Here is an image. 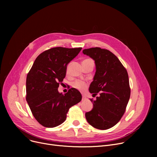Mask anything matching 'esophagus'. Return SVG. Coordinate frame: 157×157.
<instances>
[{
  "instance_id": "obj_1",
  "label": "esophagus",
  "mask_w": 157,
  "mask_h": 157,
  "mask_svg": "<svg viewBox=\"0 0 157 157\" xmlns=\"http://www.w3.org/2000/svg\"><path fill=\"white\" fill-rule=\"evenodd\" d=\"M86 99V97L84 95H83V97H82V101H85Z\"/></svg>"
}]
</instances>
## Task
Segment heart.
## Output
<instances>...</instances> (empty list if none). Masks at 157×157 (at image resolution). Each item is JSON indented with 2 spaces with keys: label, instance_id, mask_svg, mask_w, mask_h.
I'll return each mask as SVG.
<instances>
[{
  "label": "heart",
  "instance_id": "b5f03b06",
  "mask_svg": "<svg viewBox=\"0 0 157 157\" xmlns=\"http://www.w3.org/2000/svg\"><path fill=\"white\" fill-rule=\"evenodd\" d=\"M86 60H90V59H85L84 61H86ZM67 67V69H68ZM72 86L74 88H75L79 90H81V91H83V90H85L86 87H87V84L86 82L81 81V80H76L74 82H73L72 83Z\"/></svg>",
  "mask_w": 157,
  "mask_h": 157
}]
</instances>
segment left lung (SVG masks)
Wrapping results in <instances>:
<instances>
[{
	"label": "left lung",
	"mask_w": 157,
	"mask_h": 157,
	"mask_svg": "<svg viewBox=\"0 0 157 157\" xmlns=\"http://www.w3.org/2000/svg\"><path fill=\"white\" fill-rule=\"evenodd\" d=\"M85 55L95 60L96 72L89 91L99 96L90 98L94 108L86 113L87 121L95 128L106 130L114 126L124 114L130 96L126 69L112 52L98 47L85 49Z\"/></svg>",
	"instance_id": "1"
}]
</instances>
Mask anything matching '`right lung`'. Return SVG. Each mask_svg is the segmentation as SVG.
<instances>
[{"label": "right lung", "instance_id": "1", "mask_svg": "<svg viewBox=\"0 0 157 157\" xmlns=\"http://www.w3.org/2000/svg\"><path fill=\"white\" fill-rule=\"evenodd\" d=\"M81 49H49L36 58L27 74L26 100L33 116L45 127L62 124L69 108L81 101V94L76 88H70L64 95L58 91L65 77L67 64Z\"/></svg>", "mask_w": 157, "mask_h": 157}]
</instances>
